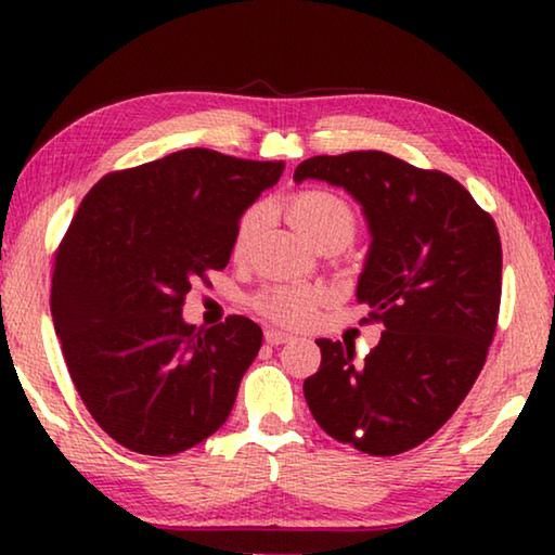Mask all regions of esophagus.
Wrapping results in <instances>:
<instances>
[{
    "mask_svg": "<svg viewBox=\"0 0 555 555\" xmlns=\"http://www.w3.org/2000/svg\"><path fill=\"white\" fill-rule=\"evenodd\" d=\"M264 340L269 343V345H284V343H291L294 340V335H288V333H284V331H276V327H269V331H264Z\"/></svg>",
    "mask_w": 555,
    "mask_h": 555,
    "instance_id": "obj_1",
    "label": "esophagus"
}]
</instances>
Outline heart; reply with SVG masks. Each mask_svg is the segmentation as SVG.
I'll return each mask as SVG.
<instances>
[{
	"label": "heart",
	"instance_id": "heart-1",
	"mask_svg": "<svg viewBox=\"0 0 555 555\" xmlns=\"http://www.w3.org/2000/svg\"><path fill=\"white\" fill-rule=\"evenodd\" d=\"M288 218L296 228L306 234L318 247H331V244H350L357 234V212L340 193L327 191V188H306L288 198L286 203ZM267 220V205L255 203L242 212L234 230L232 255L244 257L257 237L261 224ZM325 291L306 284H274L259 291L255 296L257 311L267 315L269 321L284 325H304L313 318L315 308L323 304Z\"/></svg>",
	"mask_w": 555,
	"mask_h": 555
}]
</instances>
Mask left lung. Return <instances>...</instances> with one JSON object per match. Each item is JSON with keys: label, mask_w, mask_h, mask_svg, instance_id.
I'll list each match as a JSON object with an SVG mask.
<instances>
[{"label": "left lung", "mask_w": 555, "mask_h": 555, "mask_svg": "<svg viewBox=\"0 0 555 555\" xmlns=\"http://www.w3.org/2000/svg\"><path fill=\"white\" fill-rule=\"evenodd\" d=\"M343 185L372 232L357 300L382 323L379 345L318 340L321 370L304 393L327 436L399 455L453 416L485 367L502 298V242L490 212L455 178L384 152L313 156L294 181Z\"/></svg>", "instance_id": "left-lung-1"}]
</instances>
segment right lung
Instances as JSON below:
<instances>
[{
  "label": "right lung",
  "mask_w": 555,
  "mask_h": 555,
  "mask_svg": "<svg viewBox=\"0 0 555 555\" xmlns=\"http://www.w3.org/2000/svg\"><path fill=\"white\" fill-rule=\"evenodd\" d=\"M284 162L183 149L107 173L55 249L51 313L70 379L109 438L142 455L203 443L261 347L244 315L195 331L185 294L228 267L242 212Z\"/></svg>",
  "instance_id": "1"
}]
</instances>
